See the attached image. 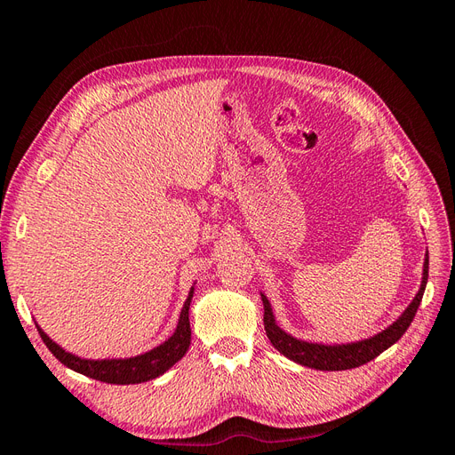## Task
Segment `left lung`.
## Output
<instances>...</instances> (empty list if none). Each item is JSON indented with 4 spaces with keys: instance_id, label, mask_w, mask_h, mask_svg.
I'll return each instance as SVG.
<instances>
[{
    "instance_id": "8db88e82",
    "label": "left lung",
    "mask_w": 455,
    "mask_h": 455,
    "mask_svg": "<svg viewBox=\"0 0 455 455\" xmlns=\"http://www.w3.org/2000/svg\"><path fill=\"white\" fill-rule=\"evenodd\" d=\"M427 279H429V256L425 254L423 277H421L419 291H418L416 298L410 301V306L403 311V315L398 316L393 324L381 330V332L374 334L371 338L351 341V343H315V341L294 338L292 334L284 332V330L277 324L267 296L261 294V301H264L266 334H267L269 341L273 343L275 349L301 366L324 370V371L326 370L328 371L349 370V368L363 366V364L370 363L371 359H376L379 353L389 349L393 343H396L403 338V334L406 332L408 326L411 324V321H414V316L418 313V307L421 304V298H423L425 286H427Z\"/></svg>"
}]
</instances>
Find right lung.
Instances as JSON below:
<instances>
[{"instance_id": "right-lung-1", "label": "right lung", "mask_w": 455, "mask_h": 455, "mask_svg": "<svg viewBox=\"0 0 455 455\" xmlns=\"http://www.w3.org/2000/svg\"><path fill=\"white\" fill-rule=\"evenodd\" d=\"M194 291L196 286H191L172 336L169 339H164L161 346L149 349L142 355L131 356V359H100V361L81 359V356L72 355L70 351L62 349L59 343H54L44 330L39 328V324L36 326L39 330L41 339H44V343L49 347V351L70 370L79 371V374H84L87 378L106 381V383H116V385L144 383L163 376L164 371L180 361L186 355V351L189 349V343H191L189 304H191V298H194Z\"/></svg>"}]
</instances>
